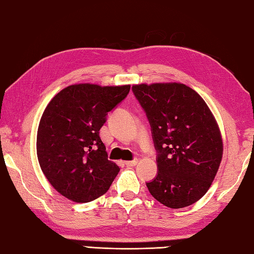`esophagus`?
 I'll list each match as a JSON object with an SVG mask.
<instances>
[{
  "label": "esophagus",
  "mask_w": 254,
  "mask_h": 254,
  "mask_svg": "<svg viewBox=\"0 0 254 254\" xmlns=\"http://www.w3.org/2000/svg\"><path fill=\"white\" fill-rule=\"evenodd\" d=\"M137 159H133V160H129V161H126L125 162V165L127 166V167H133V166H136L137 165Z\"/></svg>",
  "instance_id": "34e87169"
}]
</instances>
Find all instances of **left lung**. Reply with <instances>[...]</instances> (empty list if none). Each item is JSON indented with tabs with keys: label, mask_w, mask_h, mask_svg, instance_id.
Instances as JSON below:
<instances>
[{
	"label": "left lung",
	"mask_w": 254,
	"mask_h": 254,
	"mask_svg": "<svg viewBox=\"0 0 254 254\" xmlns=\"http://www.w3.org/2000/svg\"><path fill=\"white\" fill-rule=\"evenodd\" d=\"M149 122L157 176L146 186L157 201L180 209L207 192L222 159V139L207 104L178 83L132 86Z\"/></svg>",
	"instance_id": "1"
}]
</instances>
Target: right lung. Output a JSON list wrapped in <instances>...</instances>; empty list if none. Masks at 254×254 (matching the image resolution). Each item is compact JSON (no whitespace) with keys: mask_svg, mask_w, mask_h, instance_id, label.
I'll return each mask as SVG.
<instances>
[{"mask_svg":"<svg viewBox=\"0 0 254 254\" xmlns=\"http://www.w3.org/2000/svg\"><path fill=\"white\" fill-rule=\"evenodd\" d=\"M129 89V85H71L47 105L38 125L37 158L43 174L64 197L93 201L116 178L119 167L108 160L99 130Z\"/></svg>","mask_w":254,"mask_h":254,"instance_id":"add662e5","label":"right lung"}]
</instances>
